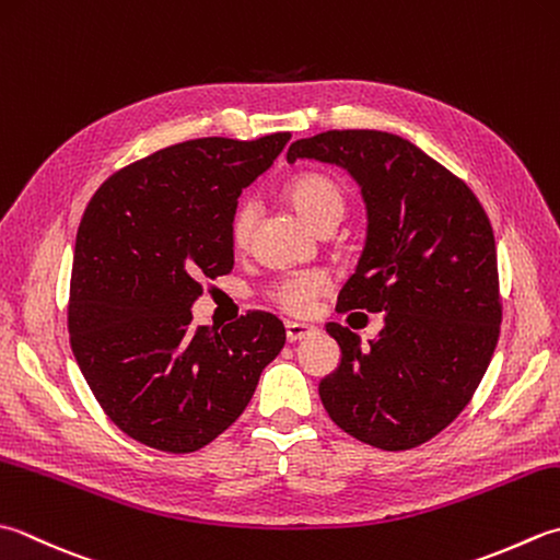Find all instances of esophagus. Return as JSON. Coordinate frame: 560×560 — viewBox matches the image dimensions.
I'll use <instances>...</instances> for the list:
<instances>
[{
  "label": "esophagus",
  "mask_w": 560,
  "mask_h": 560,
  "mask_svg": "<svg viewBox=\"0 0 560 560\" xmlns=\"http://www.w3.org/2000/svg\"><path fill=\"white\" fill-rule=\"evenodd\" d=\"M317 330L313 325H305V323H287V339L289 342H301V339H308L313 337Z\"/></svg>",
  "instance_id": "obj_1"
}]
</instances>
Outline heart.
Listing matches in <instances>:
<instances>
[{
    "mask_svg": "<svg viewBox=\"0 0 560 560\" xmlns=\"http://www.w3.org/2000/svg\"><path fill=\"white\" fill-rule=\"evenodd\" d=\"M287 194L295 211H299L313 228L330 221V218H337L339 221L345 213L342 189H339L330 177H323V174H301V177H295L289 184ZM255 203L245 201L237 206L233 221H230V235H233L237 245L247 243L252 225H255ZM325 289L327 277L323 271H295L271 289V299L277 301L281 308H287L291 313H308L313 301L320 293H325Z\"/></svg>",
    "mask_w": 560,
    "mask_h": 560,
    "instance_id": "heart-1",
    "label": "heart"
}]
</instances>
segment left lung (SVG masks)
I'll list each match as a JSON object with an SVG mask.
<instances>
[{
	"instance_id": "obj_1",
	"label": "left lung",
	"mask_w": 560,
	"mask_h": 560,
	"mask_svg": "<svg viewBox=\"0 0 560 560\" xmlns=\"http://www.w3.org/2000/svg\"><path fill=\"white\" fill-rule=\"evenodd\" d=\"M287 160L349 172L366 203V245L337 311L383 313L369 347L337 323V369L320 400L337 427L386 452L420 446L474 398L500 335L495 237L474 191L383 130H327Z\"/></svg>"
}]
</instances>
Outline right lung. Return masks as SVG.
Segmentation results:
<instances>
[{"mask_svg": "<svg viewBox=\"0 0 560 560\" xmlns=\"http://www.w3.org/2000/svg\"><path fill=\"white\" fill-rule=\"evenodd\" d=\"M289 133L199 138L108 177L74 240L68 330L104 412L136 442L189 454L225 432L281 352L277 315L247 313L221 332L191 325L201 279L235 265L237 196Z\"/></svg>", "mask_w": 560, "mask_h": 560, "instance_id": "1", "label": "right lung"}]
</instances>
